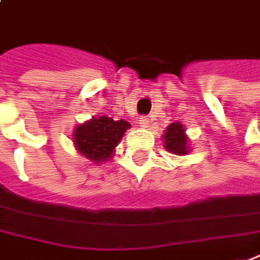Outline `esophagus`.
<instances>
[{
	"instance_id": "obj_1",
	"label": "esophagus",
	"mask_w": 260,
	"mask_h": 260,
	"mask_svg": "<svg viewBox=\"0 0 260 260\" xmlns=\"http://www.w3.org/2000/svg\"><path fill=\"white\" fill-rule=\"evenodd\" d=\"M148 119L147 117H141L140 119V127H143V128H146V127H148Z\"/></svg>"
}]
</instances>
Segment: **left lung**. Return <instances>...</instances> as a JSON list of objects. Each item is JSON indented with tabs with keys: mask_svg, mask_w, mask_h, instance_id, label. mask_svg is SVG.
<instances>
[{
	"mask_svg": "<svg viewBox=\"0 0 260 260\" xmlns=\"http://www.w3.org/2000/svg\"><path fill=\"white\" fill-rule=\"evenodd\" d=\"M164 147L167 151L175 155H185L189 153V146H188V137L185 134V128L181 123H171L170 126L164 130Z\"/></svg>",
	"mask_w": 260,
	"mask_h": 260,
	"instance_id": "left-lung-1",
	"label": "left lung"
}]
</instances>
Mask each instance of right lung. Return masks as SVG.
<instances>
[{
	"label": "right lung",
	"mask_w": 260,
	"mask_h": 260,
	"mask_svg": "<svg viewBox=\"0 0 260 260\" xmlns=\"http://www.w3.org/2000/svg\"><path fill=\"white\" fill-rule=\"evenodd\" d=\"M130 123L126 120H113L112 117H93L79 124L73 132L75 147L82 155L94 164L110 160L114 148L119 144Z\"/></svg>",
	"instance_id": "right-lung-1"
}]
</instances>
